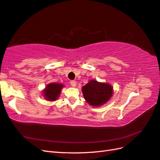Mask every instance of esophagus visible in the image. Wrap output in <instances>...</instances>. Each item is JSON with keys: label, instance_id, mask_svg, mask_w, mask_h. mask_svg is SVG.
<instances>
[{"label": "esophagus", "instance_id": "esophagus-1", "mask_svg": "<svg viewBox=\"0 0 160 160\" xmlns=\"http://www.w3.org/2000/svg\"><path fill=\"white\" fill-rule=\"evenodd\" d=\"M70 84L71 85V87H75L76 86V81H74V80H72V81H71V82H70Z\"/></svg>", "mask_w": 160, "mask_h": 160}]
</instances>
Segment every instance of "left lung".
Masks as SVG:
<instances>
[{"label":"left lung","mask_w":160,"mask_h":160,"mask_svg":"<svg viewBox=\"0 0 160 160\" xmlns=\"http://www.w3.org/2000/svg\"><path fill=\"white\" fill-rule=\"evenodd\" d=\"M82 91L87 102L94 107L106 104L113 94V87L110 84L100 82L96 80H91L83 86Z\"/></svg>","instance_id":"1"}]
</instances>
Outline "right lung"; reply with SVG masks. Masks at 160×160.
<instances>
[{"label":"right lung","instance_id":"right-lung-1","mask_svg":"<svg viewBox=\"0 0 160 160\" xmlns=\"http://www.w3.org/2000/svg\"><path fill=\"white\" fill-rule=\"evenodd\" d=\"M64 87L63 84L60 83H49L47 84L45 89L42 91V96L47 100L50 102L56 101L58 99L61 91Z\"/></svg>","mask_w":160,"mask_h":160}]
</instances>
